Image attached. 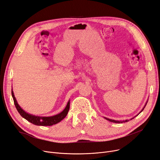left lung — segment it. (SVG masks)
Wrapping results in <instances>:
<instances>
[{
	"mask_svg": "<svg viewBox=\"0 0 160 160\" xmlns=\"http://www.w3.org/2000/svg\"><path fill=\"white\" fill-rule=\"evenodd\" d=\"M145 105V106H146ZM144 108H145V106H144ZM144 108H143V109L142 110V111L141 112H142V111H143V110H144ZM134 118H131L130 120H131V119H132ZM105 119H107V120H108V121H111V122H113V123H125V122H127V121H127V120H125V121H116V120H113V119H108V118H105Z\"/></svg>",
	"mask_w": 160,
	"mask_h": 160,
	"instance_id": "left-lung-1",
	"label": "left lung"
}]
</instances>
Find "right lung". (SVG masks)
<instances>
[{
  "label": "right lung",
  "mask_w": 160,
  "mask_h": 160,
  "mask_svg": "<svg viewBox=\"0 0 160 160\" xmlns=\"http://www.w3.org/2000/svg\"><path fill=\"white\" fill-rule=\"evenodd\" d=\"M12 98H13V100H14L15 106L18 112H19V113L21 115V116H22L23 118H25V119L29 121V122H31V123H33L36 125L50 126V125H53L54 124L58 123L60 122V121H61L63 118H65V117L67 116L68 111L69 110V104L70 103L69 101L68 102V104H67L65 109L63 110L61 113H60L59 114L56 115V116H54L52 117H39V116H32V115L29 114L25 112H24L22 109L21 107L18 105L12 90Z\"/></svg>",
  "instance_id": "obj_1"
}]
</instances>
